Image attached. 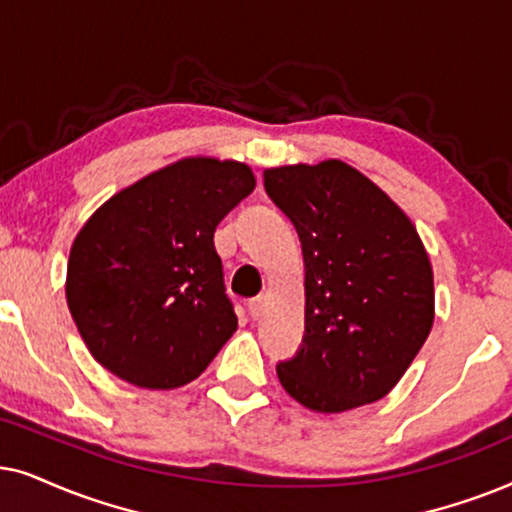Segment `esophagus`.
<instances>
[{"mask_svg":"<svg viewBox=\"0 0 512 512\" xmlns=\"http://www.w3.org/2000/svg\"><path fill=\"white\" fill-rule=\"evenodd\" d=\"M264 306H267V299L264 297H255V299H250L248 302V311H250V316L252 318H262V313H264Z\"/></svg>","mask_w":512,"mask_h":512,"instance_id":"esophagus-1","label":"esophagus"}]
</instances>
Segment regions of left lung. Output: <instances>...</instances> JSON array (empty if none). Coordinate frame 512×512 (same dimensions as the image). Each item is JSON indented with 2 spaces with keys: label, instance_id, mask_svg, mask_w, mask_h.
I'll use <instances>...</instances> for the list:
<instances>
[{
  "label": "left lung",
  "instance_id": "left-lung-1",
  "mask_svg": "<svg viewBox=\"0 0 512 512\" xmlns=\"http://www.w3.org/2000/svg\"><path fill=\"white\" fill-rule=\"evenodd\" d=\"M269 199L304 252V339L278 379L313 412L384 398L417 358L435 318L433 269L403 210L349 163L264 170Z\"/></svg>",
  "mask_w": 512,
  "mask_h": 512
}]
</instances>
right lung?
I'll list each match as a JSON object with an SVG mask.
<instances>
[{
  "instance_id": "add662e5",
  "label": "right lung",
  "mask_w": 512,
  "mask_h": 512,
  "mask_svg": "<svg viewBox=\"0 0 512 512\" xmlns=\"http://www.w3.org/2000/svg\"><path fill=\"white\" fill-rule=\"evenodd\" d=\"M252 189L245 163L192 156L88 217L72 243L65 295L105 370L159 391L206 370L238 325L213 236Z\"/></svg>"
}]
</instances>
